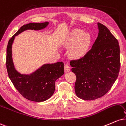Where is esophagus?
<instances>
[{
    "instance_id": "1",
    "label": "esophagus",
    "mask_w": 126,
    "mask_h": 126,
    "mask_svg": "<svg viewBox=\"0 0 126 126\" xmlns=\"http://www.w3.org/2000/svg\"><path fill=\"white\" fill-rule=\"evenodd\" d=\"M64 69H65V72H68L71 70V68H70V66H69L68 64H67V63L65 64Z\"/></svg>"
}]
</instances>
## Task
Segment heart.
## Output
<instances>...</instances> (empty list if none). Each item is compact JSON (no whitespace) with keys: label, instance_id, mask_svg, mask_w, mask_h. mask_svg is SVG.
I'll use <instances>...</instances> for the list:
<instances>
[{"label":"heart","instance_id":"b5f03b06","mask_svg":"<svg viewBox=\"0 0 126 126\" xmlns=\"http://www.w3.org/2000/svg\"><path fill=\"white\" fill-rule=\"evenodd\" d=\"M91 42V36L81 29H75L71 33L65 43L67 48L73 47L70 56L74 59H79L86 54Z\"/></svg>","mask_w":126,"mask_h":126}]
</instances>
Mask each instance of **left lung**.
<instances>
[{"mask_svg": "<svg viewBox=\"0 0 126 126\" xmlns=\"http://www.w3.org/2000/svg\"><path fill=\"white\" fill-rule=\"evenodd\" d=\"M97 25L98 36L91 49L81 58L70 62L77 77L75 94L84 100L105 95L118 77L120 66L119 42L106 26Z\"/></svg>", "mask_w": 126, "mask_h": 126, "instance_id": "1", "label": "left lung"}]
</instances>
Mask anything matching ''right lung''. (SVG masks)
Listing matches in <instances>:
<instances>
[{"label": "right lung", "instance_id": "right-lung-1", "mask_svg": "<svg viewBox=\"0 0 126 126\" xmlns=\"http://www.w3.org/2000/svg\"><path fill=\"white\" fill-rule=\"evenodd\" d=\"M48 22L30 23L22 26L9 39L6 50V68L9 77L22 96L32 101L47 100L54 94L55 83L64 74L63 62L46 63L30 74H22L15 69L12 59V44L15 36L26 30L38 31L48 26Z\"/></svg>", "mask_w": 126, "mask_h": 126}]
</instances>
